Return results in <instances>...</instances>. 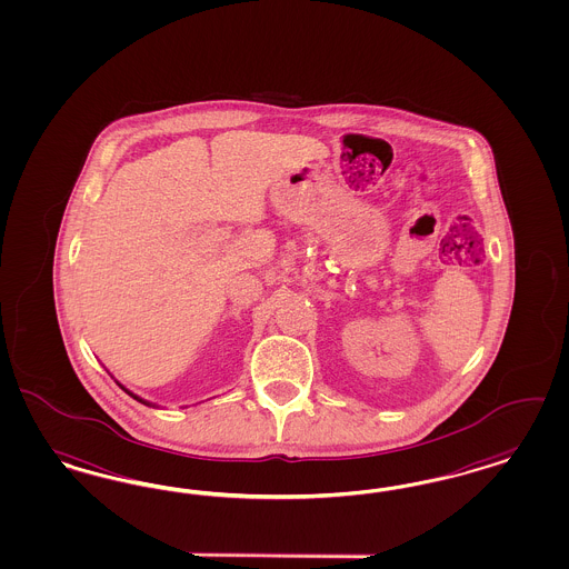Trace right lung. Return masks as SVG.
Wrapping results in <instances>:
<instances>
[{"mask_svg":"<svg viewBox=\"0 0 569 569\" xmlns=\"http://www.w3.org/2000/svg\"><path fill=\"white\" fill-rule=\"evenodd\" d=\"M118 386H120V388H122V390H124V392H127V395H130V397H132V399H137V400H139V402H143V405H149V407H153V405H151V402H148V400L139 399V397H137V395H132V392H130V390H127V388H124V386H122V383H118Z\"/></svg>","mask_w":569,"mask_h":569,"instance_id":"obj_1","label":"right lung"}]
</instances>
